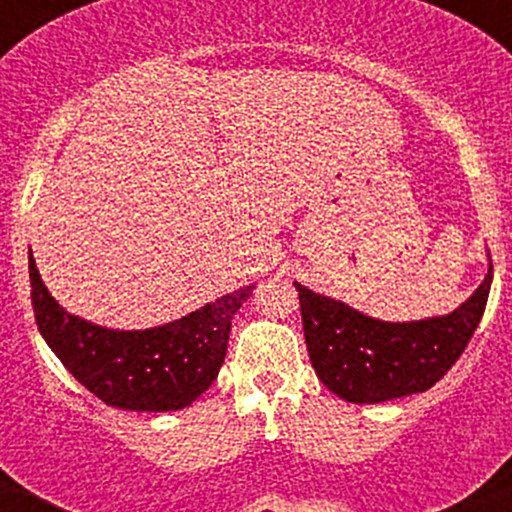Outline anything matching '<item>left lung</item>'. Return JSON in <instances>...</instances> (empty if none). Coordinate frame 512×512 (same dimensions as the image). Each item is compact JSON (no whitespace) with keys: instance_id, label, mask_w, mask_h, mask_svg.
<instances>
[{"instance_id":"1","label":"left lung","mask_w":512,"mask_h":512,"mask_svg":"<svg viewBox=\"0 0 512 512\" xmlns=\"http://www.w3.org/2000/svg\"><path fill=\"white\" fill-rule=\"evenodd\" d=\"M493 267L479 289L447 316L389 323L347 303L299 291L303 335L318 379L347 403H384L423 393L462 357L491 291Z\"/></svg>"}]
</instances>
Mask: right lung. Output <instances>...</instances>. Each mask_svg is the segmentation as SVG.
Masks as SVG:
<instances>
[{
	"label": "right lung",
	"instance_id": "1",
	"mask_svg": "<svg viewBox=\"0 0 512 512\" xmlns=\"http://www.w3.org/2000/svg\"><path fill=\"white\" fill-rule=\"evenodd\" d=\"M38 330L65 369L106 406L165 413L192 406L218 376L235 311L255 286L206 303L189 316L148 330H111L67 313L48 294L28 252Z\"/></svg>",
	"mask_w": 512,
	"mask_h": 512
}]
</instances>
